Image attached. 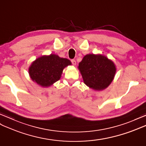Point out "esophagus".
Masks as SVG:
<instances>
[{
    "instance_id": "esophagus-1",
    "label": "esophagus",
    "mask_w": 146,
    "mask_h": 146,
    "mask_svg": "<svg viewBox=\"0 0 146 146\" xmlns=\"http://www.w3.org/2000/svg\"><path fill=\"white\" fill-rule=\"evenodd\" d=\"M71 62H72V64L74 66H75L76 64V61L75 59H72V60H71Z\"/></svg>"
}]
</instances>
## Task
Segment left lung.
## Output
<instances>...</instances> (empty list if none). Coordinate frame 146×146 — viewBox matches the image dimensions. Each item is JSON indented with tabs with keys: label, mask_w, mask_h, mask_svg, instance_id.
Instances as JSON below:
<instances>
[{
	"label": "left lung",
	"mask_w": 146,
	"mask_h": 146,
	"mask_svg": "<svg viewBox=\"0 0 146 146\" xmlns=\"http://www.w3.org/2000/svg\"><path fill=\"white\" fill-rule=\"evenodd\" d=\"M79 69L84 83L95 90H102L111 84L116 67L111 60L98 54H87L79 63Z\"/></svg>",
	"instance_id": "8db88e82"
}]
</instances>
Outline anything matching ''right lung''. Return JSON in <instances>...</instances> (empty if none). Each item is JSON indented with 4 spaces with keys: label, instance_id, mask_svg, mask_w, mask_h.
Wrapping results in <instances>:
<instances>
[{
    "label": "right lung",
    "instance_id": "right-lung-1",
    "mask_svg": "<svg viewBox=\"0 0 146 146\" xmlns=\"http://www.w3.org/2000/svg\"><path fill=\"white\" fill-rule=\"evenodd\" d=\"M69 59L58 55L43 56L36 59L29 68L31 79L41 87L51 85L60 79L64 67L70 65Z\"/></svg>",
    "mask_w": 146,
    "mask_h": 146
}]
</instances>
